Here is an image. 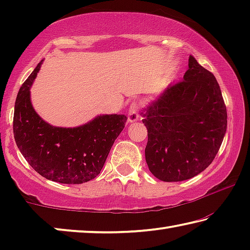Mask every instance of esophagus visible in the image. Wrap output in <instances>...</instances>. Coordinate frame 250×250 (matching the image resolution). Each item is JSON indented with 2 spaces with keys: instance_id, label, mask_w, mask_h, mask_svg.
I'll use <instances>...</instances> for the list:
<instances>
[{
  "instance_id": "esophagus-1",
  "label": "esophagus",
  "mask_w": 250,
  "mask_h": 250,
  "mask_svg": "<svg viewBox=\"0 0 250 250\" xmlns=\"http://www.w3.org/2000/svg\"><path fill=\"white\" fill-rule=\"evenodd\" d=\"M139 119V104L135 103H132L130 104L129 112H128V121L134 122Z\"/></svg>"
}]
</instances>
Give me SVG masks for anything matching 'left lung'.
I'll list each match as a JSON object with an SVG mask.
<instances>
[{
    "label": "left lung",
    "mask_w": 250,
    "mask_h": 250,
    "mask_svg": "<svg viewBox=\"0 0 250 250\" xmlns=\"http://www.w3.org/2000/svg\"><path fill=\"white\" fill-rule=\"evenodd\" d=\"M147 129L146 161L164 182L200 174L213 162L227 128V111L214 75L192 55L183 80L143 108Z\"/></svg>",
    "instance_id": "left-lung-1"
}]
</instances>
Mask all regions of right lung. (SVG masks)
<instances>
[{
    "instance_id": "obj_1",
    "label": "right lung",
    "mask_w": 250,
    "mask_h": 250,
    "mask_svg": "<svg viewBox=\"0 0 250 250\" xmlns=\"http://www.w3.org/2000/svg\"><path fill=\"white\" fill-rule=\"evenodd\" d=\"M43 61L25 80L16 97L13 132L21 153L45 179L82 184L99 174L126 116L100 115L75 128L54 126L37 115L31 103V86Z\"/></svg>"
}]
</instances>
